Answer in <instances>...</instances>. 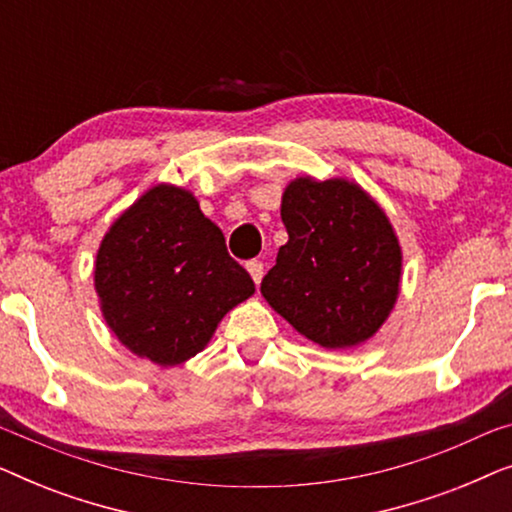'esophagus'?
I'll return each instance as SVG.
<instances>
[{"label":"esophagus","mask_w":512,"mask_h":512,"mask_svg":"<svg viewBox=\"0 0 512 512\" xmlns=\"http://www.w3.org/2000/svg\"><path fill=\"white\" fill-rule=\"evenodd\" d=\"M247 270H249L251 279H254L256 284H261V279H263V272H265L263 263H261V261H249V263H247Z\"/></svg>","instance_id":"esophagus-1"}]
</instances>
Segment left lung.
<instances>
[{
    "label": "left lung",
    "mask_w": 512,
    "mask_h": 512,
    "mask_svg": "<svg viewBox=\"0 0 512 512\" xmlns=\"http://www.w3.org/2000/svg\"><path fill=\"white\" fill-rule=\"evenodd\" d=\"M289 242L261 282L279 317L326 349L373 338L401 293L403 251L384 209L356 184L296 177L284 188Z\"/></svg>",
    "instance_id": "1"
}]
</instances>
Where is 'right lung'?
Instances as JSON below:
<instances>
[{
  "label": "right lung",
  "instance_id": "right-lung-1",
  "mask_svg": "<svg viewBox=\"0 0 512 512\" xmlns=\"http://www.w3.org/2000/svg\"><path fill=\"white\" fill-rule=\"evenodd\" d=\"M95 291L121 345L170 368L202 352L219 321L256 289L195 195L156 184L104 233Z\"/></svg>",
  "mask_w": 512,
  "mask_h": 512
}]
</instances>
